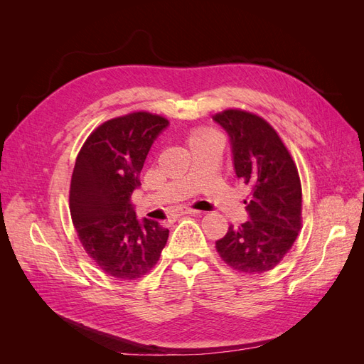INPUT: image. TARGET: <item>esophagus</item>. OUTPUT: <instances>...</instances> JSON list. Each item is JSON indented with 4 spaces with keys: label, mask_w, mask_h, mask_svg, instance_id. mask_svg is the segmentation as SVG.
<instances>
[{
    "label": "esophagus",
    "mask_w": 364,
    "mask_h": 364,
    "mask_svg": "<svg viewBox=\"0 0 364 364\" xmlns=\"http://www.w3.org/2000/svg\"><path fill=\"white\" fill-rule=\"evenodd\" d=\"M181 214L182 215H186V214H190V215H197V214H200V211H197V209H193V208H182L181 209Z\"/></svg>",
    "instance_id": "obj_1"
}]
</instances>
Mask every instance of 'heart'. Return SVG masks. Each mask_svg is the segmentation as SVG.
I'll list each match as a JSON object with an SVG mask.
<instances>
[{
	"instance_id": "b5f03b06",
	"label": "heart",
	"mask_w": 364,
	"mask_h": 364,
	"mask_svg": "<svg viewBox=\"0 0 364 364\" xmlns=\"http://www.w3.org/2000/svg\"><path fill=\"white\" fill-rule=\"evenodd\" d=\"M211 135H217L214 130H211V129H199V130H196L194 134L191 135V141H194V139H200V138H205V136H211Z\"/></svg>"
}]
</instances>
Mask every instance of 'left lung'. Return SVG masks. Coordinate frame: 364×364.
I'll return each instance as SVG.
<instances>
[{"mask_svg":"<svg viewBox=\"0 0 364 364\" xmlns=\"http://www.w3.org/2000/svg\"><path fill=\"white\" fill-rule=\"evenodd\" d=\"M230 138L237 178L249 188V220L230 225L215 249L230 269L264 273L287 255L302 228V186L278 132L262 117L225 109L213 117Z\"/></svg>","mask_w":364,"mask_h":364,"instance_id":"8db88e82","label":"left lung"}]
</instances>
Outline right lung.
I'll return each instance as SVG.
<instances>
[{
    "label": "right lung",
    "instance_id": "obj_1",
    "mask_svg": "<svg viewBox=\"0 0 364 364\" xmlns=\"http://www.w3.org/2000/svg\"><path fill=\"white\" fill-rule=\"evenodd\" d=\"M168 119L146 111L105 121L86 138L75 158L70 213L85 252L112 278L147 274L167 245L168 229L136 218L132 193L153 141Z\"/></svg>",
    "mask_w": 364,
    "mask_h": 364
}]
</instances>
